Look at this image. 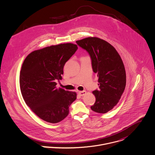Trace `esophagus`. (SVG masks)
<instances>
[{
  "label": "esophagus",
  "instance_id": "esophagus-1",
  "mask_svg": "<svg viewBox=\"0 0 155 155\" xmlns=\"http://www.w3.org/2000/svg\"><path fill=\"white\" fill-rule=\"evenodd\" d=\"M78 93L79 95H80V96H84V95H86V92L85 91H78Z\"/></svg>",
  "mask_w": 155,
  "mask_h": 155
}]
</instances>
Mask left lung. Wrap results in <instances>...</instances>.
Instances as JSON below:
<instances>
[{"label": "left lung", "instance_id": "8db88e82", "mask_svg": "<svg viewBox=\"0 0 155 155\" xmlns=\"http://www.w3.org/2000/svg\"><path fill=\"white\" fill-rule=\"evenodd\" d=\"M76 42L89 52L93 71L98 77L100 89L92 92L96 101L91 108L99 114L107 113L118 104L126 87L123 60L112 45L100 38L89 37Z\"/></svg>", "mask_w": 155, "mask_h": 155}]
</instances>
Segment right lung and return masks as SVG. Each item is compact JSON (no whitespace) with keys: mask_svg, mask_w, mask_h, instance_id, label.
<instances>
[{"mask_svg":"<svg viewBox=\"0 0 155 155\" xmlns=\"http://www.w3.org/2000/svg\"><path fill=\"white\" fill-rule=\"evenodd\" d=\"M78 49L71 43L47 46L31 52L25 58L20 72V88L23 98L41 120L57 123L69 114V107L77 93L56 87L62 79L66 62Z\"/></svg>","mask_w":155,"mask_h":155,"instance_id":"1","label":"right lung"}]
</instances>
